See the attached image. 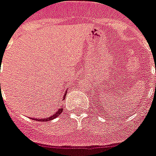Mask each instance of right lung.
Here are the masks:
<instances>
[{"instance_id": "right-lung-1", "label": "right lung", "mask_w": 156, "mask_h": 156, "mask_svg": "<svg viewBox=\"0 0 156 156\" xmlns=\"http://www.w3.org/2000/svg\"><path fill=\"white\" fill-rule=\"evenodd\" d=\"M66 94H67V90H66V92H65V94H64V100L65 99V96H66ZM63 112V107L61 108H60L58 109L57 112H56L55 114H53L52 115H51V116L47 117V118H43V119H37V121H43V122L49 121V120H51V119H55V118H56L57 116H59V115L61 114V112Z\"/></svg>"}]
</instances>
